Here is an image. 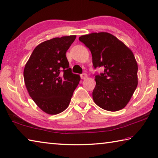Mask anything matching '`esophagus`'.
I'll list each match as a JSON object with an SVG mask.
<instances>
[{
    "instance_id": "esophagus-1",
    "label": "esophagus",
    "mask_w": 158,
    "mask_h": 158,
    "mask_svg": "<svg viewBox=\"0 0 158 158\" xmlns=\"http://www.w3.org/2000/svg\"><path fill=\"white\" fill-rule=\"evenodd\" d=\"M87 77H88L87 74L83 73V74H81V79H87Z\"/></svg>"
}]
</instances>
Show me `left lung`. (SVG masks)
I'll return each instance as SVG.
<instances>
[{"label":"left lung","mask_w":158,"mask_h":158,"mask_svg":"<svg viewBox=\"0 0 158 158\" xmlns=\"http://www.w3.org/2000/svg\"><path fill=\"white\" fill-rule=\"evenodd\" d=\"M90 50L94 68L104 73L95 76L93 91L95 104L106 110L117 111L130 101L137 86V64L134 54L122 41L108 32H94L80 36Z\"/></svg>","instance_id":"1"}]
</instances>
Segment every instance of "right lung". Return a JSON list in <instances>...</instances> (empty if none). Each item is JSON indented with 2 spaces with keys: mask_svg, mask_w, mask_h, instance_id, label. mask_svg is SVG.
I'll return each mask as SVG.
<instances>
[{
  "mask_svg": "<svg viewBox=\"0 0 158 158\" xmlns=\"http://www.w3.org/2000/svg\"><path fill=\"white\" fill-rule=\"evenodd\" d=\"M75 39L71 35L41 43L25 64L23 77L28 93L47 114H59L68 107L81 79L72 73L65 55Z\"/></svg>",
  "mask_w": 158,
  "mask_h": 158,
  "instance_id": "add662e5",
  "label": "right lung"
}]
</instances>
